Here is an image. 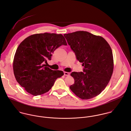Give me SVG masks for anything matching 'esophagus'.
I'll list each match as a JSON object with an SVG mask.
<instances>
[{
	"instance_id": "obj_1",
	"label": "esophagus",
	"mask_w": 131,
	"mask_h": 131,
	"mask_svg": "<svg viewBox=\"0 0 131 131\" xmlns=\"http://www.w3.org/2000/svg\"><path fill=\"white\" fill-rule=\"evenodd\" d=\"M64 75L66 76H68L70 75V73L68 72H64Z\"/></svg>"
}]
</instances>
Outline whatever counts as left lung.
I'll use <instances>...</instances> for the list:
<instances>
[{
  "instance_id": "left-lung-1",
  "label": "left lung",
  "mask_w": 131,
  "mask_h": 131,
  "mask_svg": "<svg viewBox=\"0 0 131 131\" xmlns=\"http://www.w3.org/2000/svg\"><path fill=\"white\" fill-rule=\"evenodd\" d=\"M76 58L83 63V72H72L75 80L70 88L79 98H92L101 93L113 73L112 50L107 41L86 31L64 34Z\"/></svg>"
}]
</instances>
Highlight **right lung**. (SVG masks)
<instances>
[{
    "label": "right lung",
    "mask_w": 131,
    "mask_h": 131,
    "mask_svg": "<svg viewBox=\"0 0 131 131\" xmlns=\"http://www.w3.org/2000/svg\"><path fill=\"white\" fill-rule=\"evenodd\" d=\"M67 45L61 34H36L26 38L15 53L13 70L17 81L26 91L34 96L48 92L57 78L63 75L61 71H53L44 62L51 60L55 50Z\"/></svg>",
    "instance_id": "obj_1"
}]
</instances>
